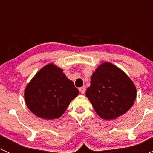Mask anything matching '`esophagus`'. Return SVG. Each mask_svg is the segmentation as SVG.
I'll return each instance as SVG.
<instances>
[{
    "instance_id": "1",
    "label": "esophagus",
    "mask_w": 153,
    "mask_h": 153,
    "mask_svg": "<svg viewBox=\"0 0 153 153\" xmlns=\"http://www.w3.org/2000/svg\"><path fill=\"white\" fill-rule=\"evenodd\" d=\"M79 91L81 94H84L85 92V87L84 86H82V87L79 88Z\"/></svg>"
}]
</instances>
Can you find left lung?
Listing matches in <instances>:
<instances>
[{"label": "left lung", "mask_w": 153, "mask_h": 153, "mask_svg": "<svg viewBox=\"0 0 153 153\" xmlns=\"http://www.w3.org/2000/svg\"><path fill=\"white\" fill-rule=\"evenodd\" d=\"M86 96L101 118L115 119L133 105L136 98V88L121 69L106 62L92 74Z\"/></svg>", "instance_id": "obj_1"}]
</instances>
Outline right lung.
<instances>
[{
  "label": "right lung",
  "mask_w": 153,
  "mask_h": 153,
  "mask_svg": "<svg viewBox=\"0 0 153 153\" xmlns=\"http://www.w3.org/2000/svg\"><path fill=\"white\" fill-rule=\"evenodd\" d=\"M78 94V89L62 69L49 64L29 83L24 98L29 110L35 115L44 119H55L64 114Z\"/></svg>",
  "instance_id": "add662e5"
}]
</instances>
